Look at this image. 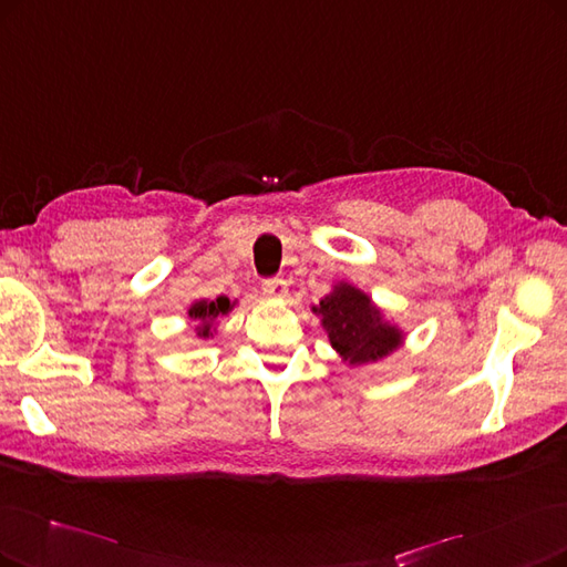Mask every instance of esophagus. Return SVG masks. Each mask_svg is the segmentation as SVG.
<instances>
[{
    "instance_id": "esophagus-1",
    "label": "esophagus",
    "mask_w": 567,
    "mask_h": 567,
    "mask_svg": "<svg viewBox=\"0 0 567 567\" xmlns=\"http://www.w3.org/2000/svg\"><path fill=\"white\" fill-rule=\"evenodd\" d=\"M261 291L266 297H272V299H280L287 295V282L282 278H266L261 282Z\"/></svg>"
}]
</instances>
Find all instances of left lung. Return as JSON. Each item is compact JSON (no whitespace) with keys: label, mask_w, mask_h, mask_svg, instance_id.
Instances as JSON below:
<instances>
[{"label":"left lung","mask_w":567,"mask_h":567,"mask_svg":"<svg viewBox=\"0 0 567 567\" xmlns=\"http://www.w3.org/2000/svg\"><path fill=\"white\" fill-rule=\"evenodd\" d=\"M316 312L322 316L331 346L350 364L381 360L402 343V331L383 322L381 310L360 289L350 285L333 287Z\"/></svg>","instance_id":"left-lung-1"}]
</instances>
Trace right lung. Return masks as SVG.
Instances as JSON below:
<instances>
[{
  "mask_svg": "<svg viewBox=\"0 0 567 567\" xmlns=\"http://www.w3.org/2000/svg\"><path fill=\"white\" fill-rule=\"evenodd\" d=\"M228 310H230V301L226 297H219L215 301H198V303H194L192 310H188V316L200 322V327H198L200 337H209V327H213V322L219 316H224V312H228Z\"/></svg>",
  "mask_w": 567,
  "mask_h": 567,
  "instance_id": "1",
  "label": "right lung"
}]
</instances>
